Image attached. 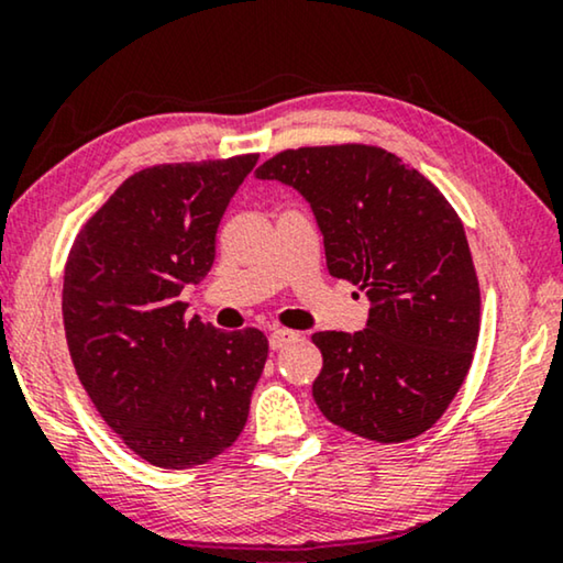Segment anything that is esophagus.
Returning a JSON list of instances; mask_svg holds the SVG:
<instances>
[{
  "label": "esophagus",
  "instance_id": "34e87169",
  "mask_svg": "<svg viewBox=\"0 0 563 563\" xmlns=\"http://www.w3.org/2000/svg\"><path fill=\"white\" fill-rule=\"evenodd\" d=\"M297 341H299V333H295V330H287V328H274L272 335H268V343H272L274 351L287 349V345L297 343Z\"/></svg>",
  "mask_w": 563,
  "mask_h": 563
}]
</instances>
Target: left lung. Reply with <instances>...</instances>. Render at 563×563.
I'll use <instances>...</instances> for the list:
<instances>
[{
  "label": "left lung",
  "mask_w": 563,
  "mask_h": 563,
  "mask_svg": "<svg viewBox=\"0 0 563 563\" xmlns=\"http://www.w3.org/2000/svg\"><path fill=\"white\" fill-rule=\"evenodd\" d=\"M256 176L310 202L330 276L372 302L361 333L312 335L322 351L312 384L320 412L376 443L426 433L449 410L479 341V279L456 210L379 145L289 148Z\"/></svg>",
  "instance_id": "left-lung-1"
}]
</instances>
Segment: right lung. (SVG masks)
<instances>
[{
    "instance_id": "obj_1",
    "label": "right lung",
    "mask_w": 563,
    "mask_h": 563,
    "mask_svg": "<svg viewBox=\"0 0 563 563\" xmlns=\"http://www.w3.org/2000/svg\"><path fill=\"white\" fill-rule=\"evenodd\" d=\"M256 161L143 168L68 251L60 310L76 376L107 426L153 466L207 464L249 420L266 335L187 318L181 289L212 268L214 233Z\"/></svg>"
}]
</instances>
